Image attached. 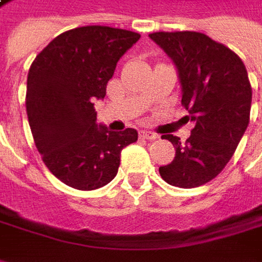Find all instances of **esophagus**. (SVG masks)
Segmentation results:
<instances>
[{"mask_svg": "<svg viewBox=\"0 0 262 262\" xmlns=\"http://www.w3.org/2000/svg\"><path fill=\"white\" fill-rule=\"evenodd\" d=\"M140 138H143V139H148V140H155L158 139L159 136L157 133H154V132L150 130H142L140 132Z\"/></svg>", "mask_w": 262, "mask_h": 262, "instance_id": "1", "label": "esophagus"}]
</instances>
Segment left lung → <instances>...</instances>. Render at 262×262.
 I'll list each match as a JSON object with an SVG mask.
<instances>
[{
    "instance_id": "1",
    "label": "left lung",
    "mask_w": 262,
    "mask_h": 262,
    "mask_svg": "<svg viewBox=\"0 0 262 262\" xmlns=\"http://www.w3.org/2000/svg\"><path fill=\"white\" fill-rule=\"evenodd\" d=\"M149 37L176 65L185 117L194 123L185 143L162 135L174 145L176 157L159 167V174L168 184L194 188L221 172L248 127V72L236 53L203 33L158 32Z\"/></svg>"
}]
</instances>
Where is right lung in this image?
Returning <instances> with one entry per match:
<instances>
[{
  "label": "right lung",
  "instance_id": "1",
  "mask_svg": "<svg viewBox=\"0 0 262 262\" xmlns=\"http://www.w3.org/2000/svg\"><path fill=\"white\" fill-rule=\"evenodd\" d=\"M139 33L107 26L77 27L59 34L33 60L26 108L45 165L63 184L95 190L108 184L120 154L138 140L132 127L112 132L97 123L95 100H103L119 59Z\"/></svg>",
  "mask_w": 262,
  "mask_h": 262
}]
</instances>
